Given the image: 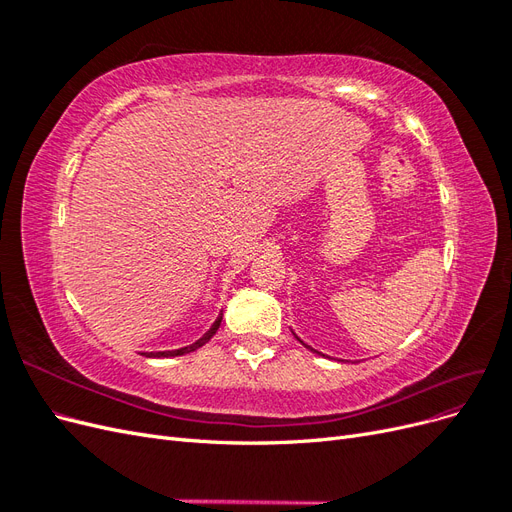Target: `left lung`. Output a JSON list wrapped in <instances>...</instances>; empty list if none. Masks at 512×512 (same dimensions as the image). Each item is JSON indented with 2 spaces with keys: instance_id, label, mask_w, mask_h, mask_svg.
<instances>
[{
  "instance_id": "left-lung-1",
  "label": "left lung",
  "mask_w": 512,
  "mask_h": 512,
  "mask_svg": "<svg viewBox=\"0 0 512 512\" xmlns=\"http://www.w3.org/2000/svg\"><path fill=\"white\" fill-rule=\"evenodd\" d=\"M297 339H299V337H297ZM299 342H301V339H299ZM301 344H303V342H301ZM303 346H307V344H303ZM307 348H309V346H307ZM309 350H314V348H309ZM314 352H318V350H314ZM318 354H320V352H318ZM322 356H324V354H322Z\"/></svg>"
}]
</instances>
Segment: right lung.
Masks as SVG:
<instances>
[{
	"instance_id": "add662e5",
	"label": "right lung",
	"mask_w": 512,
	"mask_h": 512,
	"mask_svg": "<svg viewBox=\"0 0 512 512\" xmlns=\"http://www.w3.org/2000/svg\"><path fill=\"white\" fill-rule=\"evenodd\" d=\"M220 322H222V316L213 322V327L198 339V342H194V344H190V346H185V348H179V350H164V352H143L145 356H156V359H160V356H181V354H188V352H194V350H198L200 346H205L209 339L215 335V331L220 329Z\"/></svg>"
}]
</instances>
